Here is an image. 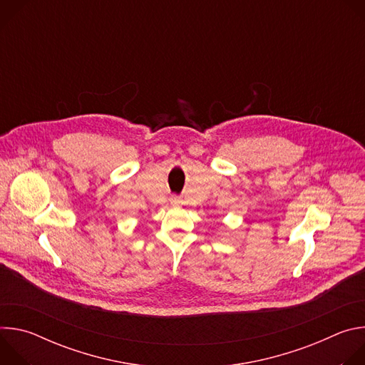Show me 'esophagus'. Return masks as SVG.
I'll return each instance as SVG.
<instances>
[{
	"mask_svg": "<svg viewBox=\"0 0 365 365\" xmlns=\"http://www.w3.org/2000/svg\"><path fill=\"white\" fill-rule=\"evenodd\" d=\"M170 203L175 205V206H179V205H182V199L178 197V196H172L170 197Z\"/></svg>",
	"mask_w": 365,
	"mask_h": 365,
	"instance_id": "34e87169",
	"label": "esophagus"
}]
</instances>
